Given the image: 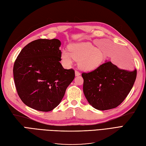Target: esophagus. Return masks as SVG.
Listing matches in <instances>:
<instances>
[{
	"instance_id": "obj_1",
	"label": "esophagus",
	"mask_w": 146,
	"mask_h": 146,
	"mask_svg": "<svg viewBox=\"0 0 146 146\" xmlns=\"http://www.w3.org/2000/svg\"><path fill=\"white\" fill-rule=\"evenodd\" d=\"M81 74V73L78 72V71H77V70H76L75 71V75L77 76H80Z\"/></svg>"
}]
</instances>
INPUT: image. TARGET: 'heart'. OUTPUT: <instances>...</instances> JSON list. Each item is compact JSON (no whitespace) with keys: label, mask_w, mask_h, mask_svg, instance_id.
<instances>
[{"label":"heart","mask_w":146,"mask_h":146,"mask_svg":"<svg viewBox=\"0 0 146 146\" xmlns=\"http://www.w3.org/2000/svg\"><path fill=\"white\" fill-rule=\"evenodd\" d=\"M68 48L70 53L65 50L61 53V58L65 65L68 66L73 63V60H79V66L81 69L93 70L99 67L106 59L101 50L91 43L72 44Z\"/></svg>","instance_id":"obj_1"}]
</instances>
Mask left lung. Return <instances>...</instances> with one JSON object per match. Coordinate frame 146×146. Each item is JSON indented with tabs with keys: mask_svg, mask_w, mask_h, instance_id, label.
<instances>
[{
	"mask_svg": "<svg viewBox=\"0 0 146 146\" xmlns=\"http://www.w3.org/2000/svg\"><path fill=\"white\" fill-rule=\"evenodd\" d=\"M81 75L88 103L95 109L104 111L117 107L126 99L134 85L137 70L121 69L105 61L95 70Z\"/></svg>",
	"mask_w": 146,
	"mask_h": 146,
	"instance_id": "obj_1",
	"label": "left lung"
}]
</instances>
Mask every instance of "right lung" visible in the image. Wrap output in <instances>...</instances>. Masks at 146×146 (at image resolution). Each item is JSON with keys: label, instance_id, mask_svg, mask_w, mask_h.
Returning a JSON list of instances; mask_svg holds the SVG:
<instances>
[{"label": "right lung", "instance_id": "obj_1", "mask_svg": "<svg viewBox=\"0 0 146 146\" xmlns=\"http://www.w3.org/2000/svg\"><path fill=\"white\" fill-rule=\"evenodd\" d=\"M61 42L53 38L29 43L19 54L13 68L17 92L22 102L37 111L48 112L60 104L74 80V70L64 69Z\"/></svg>", "mask_w": 146, "mask_h": 146}]
</instances>
